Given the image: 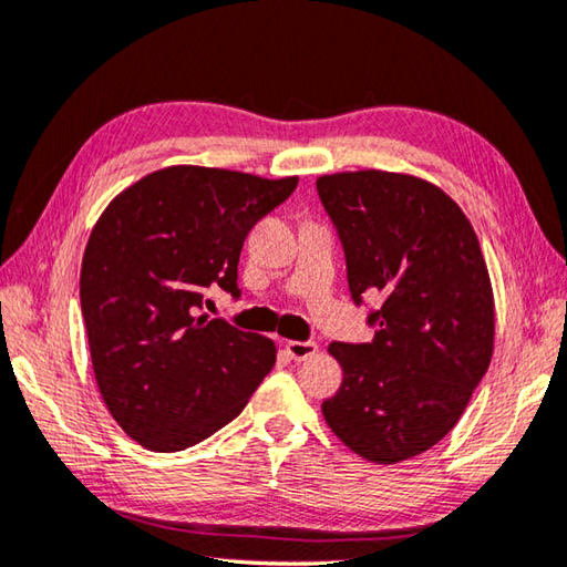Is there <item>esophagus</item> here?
<instances>
[{"mask_svg":"<svg viewBox=\"0 0 567 567\" xmlns=\"http://www.w3.org/2000/svg\"><path fill=\"white\" fill-rule=\"evenodd\" d=\"M285 351L290 353L295 361H307V359L315 357L319 347L315 341H285Z\"/></svg>","mask_w":567,"mask_h":567,"instance_id":"esophagus-1","label":"esophagus"}]
</instances>
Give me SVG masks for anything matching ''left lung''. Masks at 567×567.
I'll return each mask as SVG.
<instances>
[{
	"label": "left lung",
	"instance_id": "1",
	"mask_svg": "<svg viewBox=\"0 0 567 567\" xmlns=\"http://www.w3.org/2000/svg\"><path fill=\"white\" fill-rule=\"evenodd\" d=\"M357 302L379 292L371 343H329L343 371L321 403L359 457H417L457 425L494 353V290L480 238L437 184L405 172L321 174Z\"/></svg>",
	"mask_w": 567,
	"mask_h": 567
}]
</instances>
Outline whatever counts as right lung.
<instances>
[{
  "label": "right lung",
  "instance_id": "add662e5",
  "mask_svg": "<svg viewBox=\"0 0 567 567\" xmlns=\"http://www.w3.org/2000/svg\"><path fill=\"white\" fill-rule=\"evenodd\" d=\"M297 179L174 164L95 220L81 265L87 347L110 415L142 447L210 437L270 373L272 339L196 312L210 287L238 295L243 240Z\"/></svg>",
  "mask_w": 567,
  "mask_h": 567
}]
</instances>
